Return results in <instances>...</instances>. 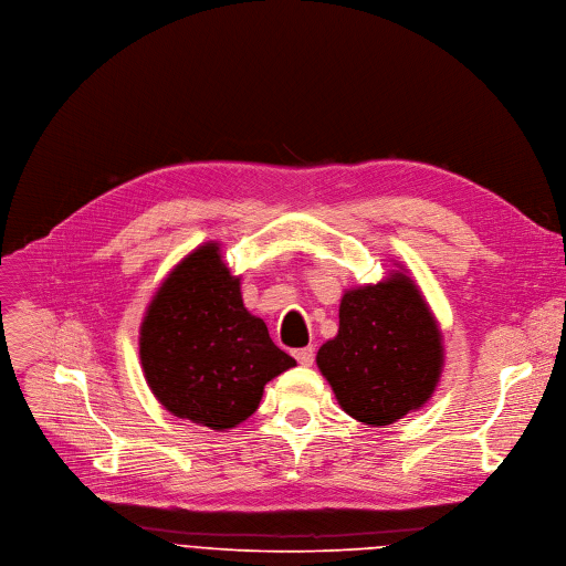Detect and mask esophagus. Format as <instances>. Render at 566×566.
<instances>
[{"label": "esophagus", "mask_w": 566, "mask_h": 566, "mask_svg": "<svg viewBox=\"0 0 566 566\" xmlns=\"http://www.w3.org/2000/svg\"><path fill=\"white\" fill-rule=\"evenodd\" d=\"M295 358H297V364H300L302 368H312V366H314V347L297 349V352H295Z\"/></svg>", "instance_id": "esophagus-1"}]
</instances>
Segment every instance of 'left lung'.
Returning a JSON list of instances; mask_svg holds the SVG:
<instances>
[{
  "instance_id": "obj_1",
  "label": "left lung",
  "mask_w": 566,
  "mask_h": 566,
  "mask_svg": "<svg viewBox=\"0 0 566 566\" xmlns=\"http://www.w3.org/2000/svg\"><path fill=\"white\" fill-rule=\"evenodd\" d=\"M395 266L381 282L343 293L338 334L316 356L338 406L370 427H388L420 410L444 368L431 306L408 269Z\"/></svg>"
}]
</instances>
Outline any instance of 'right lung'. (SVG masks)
I'll return each instance as SVG.
<instances>
[{
  "instance_id": "add662e5",
  "label": "right lung",
  "mask_w": 566,
  "mask_h": 566,
  "mask_svg": "<svg viewBox=\"0 0 566 566\" xmlns=\"http://www.w3.org/2000/svg\"><path fill=\"white\" fill-rule=\"evenodd\" d=\"M139 361L156 399L180 420L214 431L245 422L264 386L295 366L252 316L221 243L193 248L153 293L139 325Z\"/></svg>"
}]
</instances>
